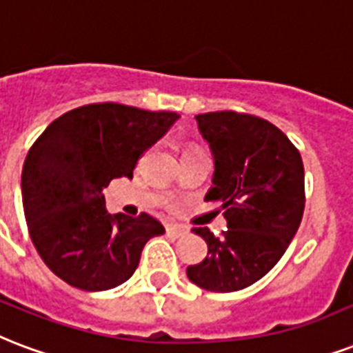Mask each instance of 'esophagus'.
Wrapping results in <instances>:
<instances>
[{"label": "esophagus", "mask_w": 353, "mask_h": 353, "mask_svg": "<svg viewBox=\"0 0 353 353\" xmlns=\"http://www.w3.org/2000/svg\"><path fill=\"white\" fill-rule=\"evenodd\" d=\"M166 233H168V235H174V236H181L187 233V228H183V225H179V224H168L166 225Z\"/></svg>", "instance_id": "obj_1"}]
</instances>
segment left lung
Segmentation results:
<instances>
[{
	"mask_svg": "<svg viewBox=\"0 0 353 353\" xmlns=\"http://www.w3.org/2000/svg\"><path fill=\"white\" fill-rule=\"evenodd\" d=\"M214 157V187L228 230L216 236L192 228L207 242V257L187 268L188 279L212 292L246 289L270 272L289 248L305 207L298 148L268 120L235 111L196 117Z\"/></svg>",
	"mask_w": 353,
	"mask_h": 353,
	"instance_id": "obj_1",
	"label": "left lung"
}]
</instances>
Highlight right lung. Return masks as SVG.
Instances as JSON below:
<instances>
[{"instance_id":"1","label":"right lung","mask_w":353,"mask_h":353,"mask_svg":"<svg viewBox=\"0 0 353 353\" xmlns=\"http://www.w3.org/2000/svg\"><path fill=\"white\" fill-rule=\"evenodd\" d=\"M179 114L122 103H90L44 129L21 170V201L34 248L51 272L81 290L128 281L161 222L109 214L101 194L112 179L133 177L139 159Z\"/></svg>"}]
</instances>
